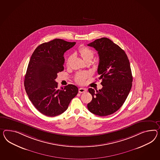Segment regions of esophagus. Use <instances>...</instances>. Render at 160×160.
Masks as SVG:
<instances>
[{"mask_svg":"<svg viewBox=\"0 0 160 160\" xmlns=\"http://www.w3.org/2000/svg\"><path fill=\"white\" fill-rule=\"evenodd\" d=\"M78 92H79V93H85V92H86V89H84V88H79V90H78Z\"/></svg>","mask_w":160,"mask_h":160,"instance_id":"obj_1","label":"esophagus"}]
</instances>
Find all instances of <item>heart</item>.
I'll use <instances>...</instances> for the list:
<instances>
[{"label": "heart", "mask_w": 160, "mask_h": 160, "mask_svg": "<svg viewBox=\"0 0 160 160\" xmlns=\"http://www.w3.org/2000/svg\"><path fill=\"white\" fill-rule=\"evenodd\" d=\"M78 52L82 57V58L86 62H91L92 60L94 58V51L88 48L84 47V46L81 47L78 50ZM72 58H73L72 56H70V57L68 58L66 62L67 66L68 67L70 66V62L71 61ZM89 76V74L88 72H79L77 74L75 78V82L79 84H83L85 82L86 78H88Z\"/></svg>", "instance_id": "1"}]
</instances>
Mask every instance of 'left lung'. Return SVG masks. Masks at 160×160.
<instances>
[{
	"label": "left lung",
	"mask_w": 160,
	"mask_h": 160,
	"mask_svg": "<svg viewBox=\"0 0 160 160\" xmlns=\"http://www.w3.org/2000/svg\"><path fill=\"white\" fill-rule=\"evenodd\" d=\"M88 46L98 52V79L102 89L89 88L92 100L87 105L92 113L107 116L118 110L127 98L132 85L130 62L123 50L107 38L98 39Z\"/></svg>",
	"instance_id": "obj_1"
}]
</instances>
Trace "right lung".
Here are the masks:
<instances>
[{
  "label": "right lung",
  "instance_id": "obj_1",
  "mask_svg": "<svg viewBox=\"0 0 160 160\" xmlns=\"http://www.w3.org/2000/svg\"><path fill=\"white\" fill-rule=\"evenodd\" d=\"M75 43L55 39L38 46L31 57L25 75V89L33 105L42 114H61L78 94L77 86L69 84L58 89L55 81L58 73L64 70V54Z\"/></svg>",
  "mask_w": 160,
  "mask_h": 160
}]
</instances>
